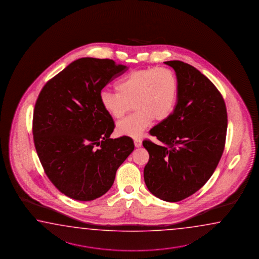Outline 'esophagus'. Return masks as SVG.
I'll use <instances>...</instances> for the list:
<instances>
[{"label": "esophagus", "instance_id": "obj_1", "mask_svg": "<svg viewBox=\"0 0 259 259\" xmlns=\"http://www.w3.org/2000/svg\"><path fill=\"white\" fill-rule=\"evenodd\" d=\"M142 142L141 140H138V139H135L134 140V145H135V147H141L142 146Z\"/></svg>", "mask_w": 259, "mask_h": 259}]
</instances>
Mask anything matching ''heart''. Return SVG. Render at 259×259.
Wrapping results in <instances>:
<instances>
[{"instance_id":"obj_1","label":"heart","mask_w":259,"mask_h":259,"mask_svg":"<svg viewBox=\"0 0 259 259\" xmlns=\"http://www.w3.org/2000/svg\"><path fill=\"white\" fill-rule=\"evenodd\" d=\"M115 88L116 92H102L100 104L115 119L124 117L132 104L135 112L117 125V133L127 137H142L153 118L156 121L166 119L178 100V78L164 67L132 71L117 81Z\"/></svg>"}]
</instances>
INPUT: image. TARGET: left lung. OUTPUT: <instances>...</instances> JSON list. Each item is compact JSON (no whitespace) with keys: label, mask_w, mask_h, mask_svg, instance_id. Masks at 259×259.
Masks as SVG:
<instances>
[{"label":"left lung","mask_w":259,"mask_h":259,"mask_svg":"<svg viewBox=\"0 0 259 259\" xmlns=\"http://www.w3.org/2000/svg\"><path fill=\"white\" fill-rule=\"evenodd\" d=\"M176 71L178 102L172 114L150 131L164 146L145 140L149 162L143 176L152 195L178 202L202 188L223 155L227 110L223 96L195 67L164 62Z\"/></svg>","instance_id":"left-lung-1"}]
</instances>
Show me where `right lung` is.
I'll return each mask as SVG.
<instances>
[{
    "instance_id": "add662e5",
    "label": "right lung",
    "mask_w": 259,
    "mask_h": 259,
    "mask_svg": "<svg viewBox=\"0 0 259 259\" xmlns=\"http://www.w3.org/2000/svg\"><path fill=\"white\" fill-rule=\"evenodd\" d=\"M127 70L108 59L81 58L48 81L36 99V152L49 179L69 198L90 201L106 194L134 150L132 138H110L115 124L100 104L102 89Z\"/></svg>"
}]
</instances>
